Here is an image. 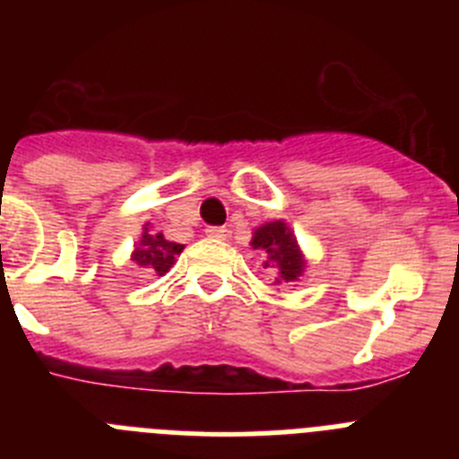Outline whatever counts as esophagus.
I'll return each mask as SVG.
<instances>
[{
    "label": "esophagus",
    "instance_id": "34e87169",
    "mask_svg": "<svg viewBox=\"0 0 459 459\" xmlns=\"http://www.w3.org/2000/svg\"><path fill=\"white\" fill-rule=\"evenodd\" d=\"M227 234H230V230H227V227H209V230H206V237L218 238V241L227 238Z\"/></svg>",
    "mask_w": 459,
    "mask_h": 459
}]
</instances>
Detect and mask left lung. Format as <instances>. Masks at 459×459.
I'll return each mask as SVG.
<instances>
[{"label": "left lung", "instance_id": "left-lung-1", "mask_svg": "<svg viewBox=\"0 0 459 459\" xmlns=\"http://www.w3.org/2000/svg\"><path fill=\"white\" fill-rule=\"evenodd\" d=\"M250 246L264 255V269L278 273L275 282H296L306 271V259L285 221H273L257 227Z\"/></svg>", "mask_w": 459, "mask_h": 459}]
</instances>
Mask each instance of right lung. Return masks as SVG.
I'll use <instances>...</instances> for the list:
<instances>
[{"instance_id":"1","label":"right lung","mask_w":459,"mask_h":459,"mask_svg":"<svg viewBox=\"0 0 459 459\" xmlns=\"http://www.w3.org/2000/svg\"><path fill=\"white\" fill-rule=\"evenodd\" d=\"M184 246L181 243L168 241L160 232H152L149 227H144L140 243L133 250V262L142 269H149L152 273L165 275L172 264L177 262V255H181Z\"/></svg>"}]
</instances>
